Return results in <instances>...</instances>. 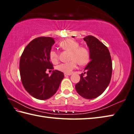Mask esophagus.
<instances>
[{"mask_svg": "<svg viewBox=\"0 0 134 134\" xmlns=\"http://www.w3.org/2000/svg\"><path fill=\"white\" fill-rule=\"evenodd\" d=\"M68 75H71V74H65V73H64L65 77H67V76H68Z\"/></svg>", "mask_w": 134, "mask_h": 134, "instance_id": "obj_1", "label": "esophagus"}]
</instances>
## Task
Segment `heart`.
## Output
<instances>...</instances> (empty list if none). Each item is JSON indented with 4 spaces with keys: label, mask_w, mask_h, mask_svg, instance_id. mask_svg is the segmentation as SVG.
Instances as JSON below:
<instances>
[{
    "label": "heart",
    "mask_w": 134,
    "mask_h": 134,
    "mask_svg": "<svg viewBox=\"0 0 134 134\" xmlns=\"http://www.w3.org/2000/svg\"><path fill=\"white\" fill-rule=\"evenodd\" d=\"M59 46L64 51H69L71 61L60 64L57 69L65 74H70L77 67V63L81 65H85L90 60V52L87 48L80 46V43L75 39L68 38L59 43ZM49 58L53 64H56L59 60V54L56 51L52 50L49 53Z\"/></svg>",
    "instance_id": "heart-1"
}]
</instances>
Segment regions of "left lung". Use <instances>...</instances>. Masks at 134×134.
I'll list each match as a JSON object with an SVG mask.
<instances>
[{"mask_svg": "<svg viewBox=\"0 0 134 134\" xmlns=\"http://www.w3.org/2000/svg\"><path fill=\"white\" fill-rule=\"evenodd\" d=\"M83 40L90 49L91 60L85 68L86 72L80 75V81L75 85V90L83 98L92 99L100 96L109 85L112 62L108 48L99 39L88 35Z\"/></svg>", "mask_w": 134, "mask_h": 134, "instance_id": "8db88e82", "label": "left lung"}]
</instances>
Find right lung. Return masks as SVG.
<instances>
[{
    "instance_id": "1",
    "label": "right lung",
    "mask_w": 134,
    "mask_h": 134,
    "mask_svg": "<svg viewBox=\"0 0 134 134\" xmlns=\"http://www.w3.org/2000/svg\"><path fill=\"white\" fill-rule=\"evenodd\" d=\"M55 43L52 37H38L25 47L20 60V73L24 87L34 98L46 100L56 92L64 77L63 72L53 70L49 53Z\"/></svg>"
}]
</instances>
